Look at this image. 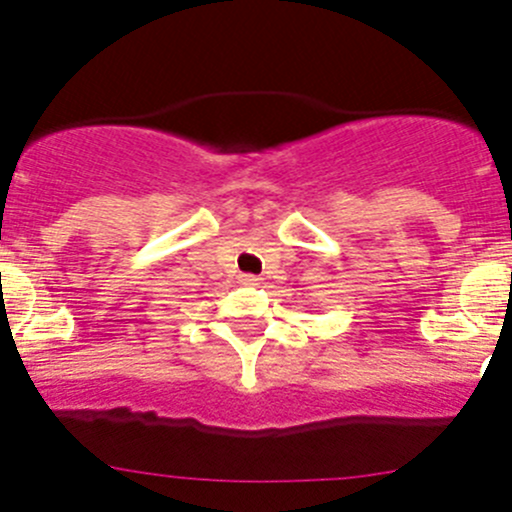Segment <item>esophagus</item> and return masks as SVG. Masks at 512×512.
I'll return each instance as SVG.
<instances>
[{
    "instance_id": "34e87169",
    "label": "esophagus",
    "mask_w": 512,
    "mask_h": 512,
    "mask_svg": "<svg viewBox=\"0 0 512 512\" xmlns=\"http://www.w3.org/2000/svg\"><path fill=\"white\" fill-rule=\"evenodd\" d=\"M240 282H242V285L255 287V285H260V277H255V275H240Z\"/></svg>"
}]
</instances>
